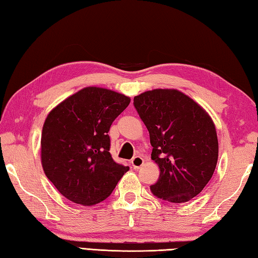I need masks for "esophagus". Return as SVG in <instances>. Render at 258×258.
I'll return each mask as SVG.
<instances>
[{
    "label": "esophagus",
    "instance_id": "34e87169",
    "mask_svg": "<svg viewBox=\"0 0 258 258\" xmlns=\"http://www.w3.org/2000/svg\"><path fill=\"white\" fill-rule=\"evenodd\" d=\"M131 164H132L133 168H140L144 164V160L141 156H135L133 160L131 161Z\"/></svg>",
    "mask_w": 258,
    "mask_h": 258
}]
</instances>
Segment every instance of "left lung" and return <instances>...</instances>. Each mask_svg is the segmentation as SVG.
<instances>
[{"mask_svg": "<svg viewBox=\"0 0 258 258\" xmlns=\"http://www.w3.org/2000/svg\"><path fill=\"white\" fill-rule=\"evenodd\" d=\"M134 106L149 130L152 160L160 168L152 193L171 203L190 201L210 182L218 160L210 114L175 89L146 91L134 97Z\"/></svg>", "mask_w": 258, "mask_h": 258, "instance_id": "left-lung-1", "label": "left lung"}]
</instances>
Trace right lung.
I'll use <instances>...</instances> for the list:
<instances>
[{
  "label": "right lung",
  "instance_id": "add662e5",
  "mask_svg": "<svg viewBox=\"0 0 258 258\" xmlns=\"http://www.w3.org/2000/svg\"><path fill=\"white\" fill-rule=\"evenodd\" d=\"M130 102L120 93L87 86L47 114L41 135L42 167L69 201L98 204L130 169L113 161L107 134Z\"/></svg>",
  "mask_w": 258,
  "mask_h": 258
}]
</instances>
